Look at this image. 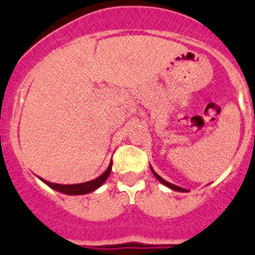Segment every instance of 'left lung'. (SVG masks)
Here are the masks:
<instances>
[{
    "label": "left lung",
    "instance_id": "left-lung-1",
    "mask_svg": "<svg viewBox=\"0 0 255 255\" xmlns=\"http://www.w3.org/2000/svg\"><path fill=\"white\" fill-rule=\"evenodd\" d=\"M151 170H152V173H153L154 177H156V179H157L158 182H160V183L164 184V186H166L167 188H170V190H173V191H178V192H188V191H187L186 188H182V187H179V186H175V184L169 183V182H167V180H165L164 178H161L160 175H158V174L156 173V171H154L153 169H152V166H151Z\"/></svg>",
    "mask_w": 255,
    "mask_h": 255
}]
</instances>
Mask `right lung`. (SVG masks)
<instances>
[{
    "label": "right lung",
    "instance_id": "right-lung-1",
    "mask_svg": "<svg viewBox=\"0 0 255 255\" xmlns=\"http://www.w3.org/2000/svg\"><path fill=\"white\" fill-rule=\"evenodd\" d=\"M111 170H112V161L110 162L108 167H107V170L104 171L102 175H99L98 178L93 180H89V182H85V183H78V184H58V183H51V182H47V180L42 179L43 183L47 184L50 188H53V190L58 191V192H62L65 193V195H72V196H76V195H86V193H90V192H94L95 190H98L102 184L108 179L110 177Z\"/></svg>",
    "mask_w": 255,
    "mask_h": 255
}]
</instances>
